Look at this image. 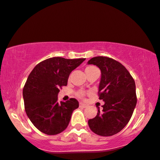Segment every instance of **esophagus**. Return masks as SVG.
I'll list each match as a JSON object with an SVG mask.
<instances>
[{
  "label": "esophagus",
  "instance_id": "esophagus-1",
  "mask_svg": "<svg viewBox=\"0 0 160 160\" xmlns=\"http://www.w3.org/2000/svg\"><path fill=\"white\" fill-rule=\"evenodd\" d=\"M87 105L86 104H84L83 102H80V108H86Z\"/></svg>",
  "mask_w": 160,
  "mask_h": 160
}]
</instances>
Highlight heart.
I'll return each mask as SVG.
<instances>
[{"label":"heart","mask_w":160,"mask_h":160,"mask_svg":"<svg viewBox=\"0 0 160 160\" xmlns=\"http://www.w3.org/2000/svg\"><path fill=\"white\" fill-rule=\"evenodd\" d=\"M96 68H97V67H93V66H89V67H87L86 68V69H85L86 74H88L89 72H91V71H93V69H96ZM77 96H78V97H80V98H83L85 96H86V92H85L84 91H82V90L78 91V92H77Z\"/></svg>","instance_id":"obj_1"}]
</instances>
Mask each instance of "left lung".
Returning a JSON list of instances; mask_svg holds the SVG:
<instances>
[{"label":"left lung","mask_w":160,"mask_h":160,"mask_svg":"<svg viewBox=\"0 0 160 160\" xmlns=\"http://www.w3.org/2000/svg\"><path fill=\"white\" fill-rule=\"evenodd\" d=\"M88 63L101 70L98 96L105 102L88 126L100 136L116 135L128 123L137 104L135 80L124 66L109 57H94Z\"/></svg>","instance_id":"left-lung-1"}]
</instances>
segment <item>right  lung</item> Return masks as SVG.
Wrapping results in <instances>:
<instances>
[{
  "label": "right lung",
  "mask_w": 160,
  "mask_h": 160,
  "mask_svg": "<svg viewBox=\"0 0 160 160\" xmlns=\"http://www.w3.org/2000/svg\"><path fill=\"white\" fill-rule=\"evenodd\" d=\"M85 60L53 57L38 63L28 77L22 91L25 112L40 132L54 135L67 129L79 102L74 98L59 102L58 93Z\"/></svg>",
  "instance_id": "add662e5"
}]
</instances>
